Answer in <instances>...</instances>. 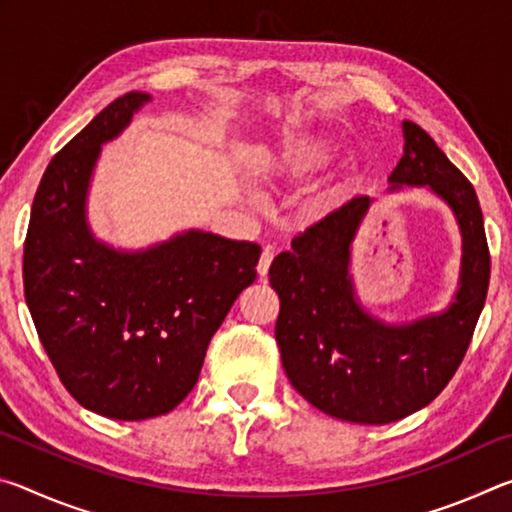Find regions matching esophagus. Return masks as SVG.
<instances>
[{
  "label": "esophagus",
  "mask_w": 512,
  "mask_h": 512,
  "mask_svg": "<svg viewBox=\"0 0 512 512\" xmlns=\"http://www.w3.org/2000/svg\"><path fill=\"white\" fill-rule=\"evenodd\" d=\"M271 262H273V250H264L262 253V257H259V264H257V273H259V277H262V280H266V275H268V268H271Z\"/></svg>",
  "instance_id": "obj_1"
}]
</instances>
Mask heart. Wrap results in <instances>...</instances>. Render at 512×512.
<instances>
[{"instance_id":"b5f03b06","label":"heart","mask_w":512,"mask_h":512,"mask_svg":"<svg viewBox=\"0 0 512 512\" xmlns=\"http://www.w3.org/2000/svg\"><path fill=\"white\" fill-rule=\"evenodd\" d=\"M327 158L329 146L325 142L291 146V149L277 155V173H280V176L298 178L302 173H309L311 169L320 167Z\"/></svg>"}]
</instances>
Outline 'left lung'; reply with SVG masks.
<instances>
[{
  "label": "left lung",
  "mask_w": 512,
  "mask_h": 512,
  "mask_svg": "<svg viewBox=\"0 0 512 512\" xmlns=\"http://www.w3.org/2000/svg\"><path fill=\"white\" fill-rule=\"evenodd\" d=\"M402 131L404 155L388 176L391 189L429 187L452 207L461 228L452 305L402 325L361 307L350 253L372 203L368 196L309 225L268 271L280 296L275 341L293 388L323 413L357 424L402 420L436 400L461 366L488 296L490 253L472 183L418 124L402 121Z\"/></svg>",
  "instance_id": "obj_1"
}]
</instances>
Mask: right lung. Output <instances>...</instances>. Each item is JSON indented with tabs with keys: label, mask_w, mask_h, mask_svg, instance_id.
<instances>
[{
	"label": "right lung",
	"mask_w": 512,
	"mask_h": 512,
	"mask_svg": "<svg viewBox=\"0 0 512 512\" xmlns=\"http://www.w3.org/2000/svg\"><path fill=\"white\" fill-rule=\"evenodd\" d=\"M151 97L128 92L51 158L24 241V298L60 381L85 409L146 420L176 409L262 248L187 230L146 250L92 235L85 203L101 144Z\"/></svg>",
	"instance_id": "right-lung-1"
}]
</instances>
